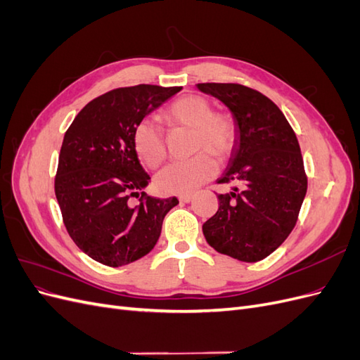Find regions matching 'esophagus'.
<instances>
[{"label": "esophagus", "mask_w": 360, "mask_h": 360, "mask_svg": "<svg viewBox=\"0 0 360 360\" xmlns=\"http://www.w3.org/2000/svg\"><path fill=\"white\" fill-rule=\"evenodd\" d=\"M179 200H180L181 202H191V201L193 200V195H180Z\"/></svg>", "instance_id": "obj_1"}]
</instances>
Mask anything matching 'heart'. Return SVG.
Wrapping results in <instances>:
<instances>
[{
    "mask_svg": "<svg viewBox=\"0 0 360 360\" xmlns=\"http://www.w3.org/2000/svg\"><path fill=\"white\" fill-rule=\"evenodd\" d=\"M163 115L171 124L193 129V150L201 153L167 165L156 176V188L167 195H188L216 176L217 162L212 155L219 159L231 155L237 139L234 118L226 112L212 111L210 102L195 94L172 102ZM132 139L136 155L146 167L156 168L165 159V138L153 120H141Z\"/></svg>",
    "mask_w": 360,
    "mask_h": 360,
    "instance_id": "b5f03b06",
    "label": "heart"
}]
</instances>
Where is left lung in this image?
Masks as SVG:
<instances>
[{
	"label": "left lung",
	"instance_id": "8db88e82",
	"mask_svg": "<svg viewBox=\"0 0 360 360\" xmlns=\"http://www.w3.org/2000/svg\"><path fill=\"white\" fill-rule=\"evenodd\" d=\"M233 114L237 139L217 183L219 209L202 225L207 243L245 263L269 257L297 222L308 180L296 134L269 97L240 84H197Z\"/></svg>",
	"mask_w": 360,
	"mask_h": 360
}]
</instances>
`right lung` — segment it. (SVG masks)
<instances>
[{"label":"right lung","mask_w":360,"mask_h":360,"mask_svg":"<svg viewBox=\"0 0 360 360\" xmlns=\"http://www.w3.org/2000/svg\"><path fill=\"white\" fill-rule=\"evenodd\" d=\"M181 86L135 85L108 91L86 103L63 139L56 197L64 225L84 254L110 267L147 255L159 240L176 197L143 192L150 176L134 148L135 126ZM141 195L139 206L128 198Z\"/></svg>","instance_id":"right-lung-1"}]
</instances>
